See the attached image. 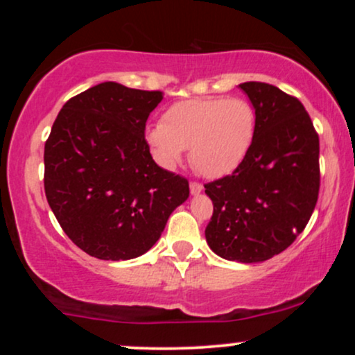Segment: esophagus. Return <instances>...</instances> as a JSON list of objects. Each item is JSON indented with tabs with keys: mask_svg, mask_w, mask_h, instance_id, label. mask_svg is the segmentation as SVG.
Returning <instances> with one entry per match:
<instances>
[{
	"mask_svg": "<svg viewBox=\"0 0 355 355\" xmlns=\"http://www.w3.org/2000/svg\"><path fill=\"white\" fill-rule=\"evenodd\" d=\"M202 190H203L202 183H198V182H190V193H191V195H198Z\"/></svg>",
	"mask_w": 355,
	"mask_h": 355,
	"instance_id": "obj_1",
	"label": "esophagus"
}]
</instances>
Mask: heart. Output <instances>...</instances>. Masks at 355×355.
Returning <instances> with one entry per match:
<instances>
[{
    "instance_id": "heart-1",
    "label": "heart",
    "mask_w": 355,
    "mask_h": 355,
    "mask_svg": "<svg viewBox=\"0 0 355 355\" xmlns=\"http://www.w3.org/2000/svg\"><path fill=\"white\" fill-rule=\"evenodd\" d=\"M255 137V110L243 98H202L175 103L162 125L150 130L148 144L158 164L173 168L183 148L202 175L222 178L242 165Z\"/></svg>"
}]
</instances>
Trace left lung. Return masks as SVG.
Masks as SVG:
<instances>
[{
	"label": "left lung",
	"mask_w": 355,
	"mask_h": 355,
	"mask_svg": "<svg viewBox=\"0 0 355 355\" xmlns=\"http://www.w3.org/2000/svg\"><path fill=\"white\" fill-rule=\"evenodd\" d=\"M255 108L250 152L234 173L205 183L215 254L243 263L284 252L311 220L320 187L319 135L295 96L274 85H240Z\"/></svg>",
	"instance_id": "1"
}]
</instances>
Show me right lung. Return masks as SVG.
Segmentation results:
<instances>
[{"label": "right lung", "instance_id": "obj_1", "mask_svg": "<svg viewBox=\"0 0 355 355\" xmlns=\"http://www.w3.org/2000/svg\"><path fill=\"white\" fill-rule=\"evenodd\" d=\"M162 92L105 81L63 105L44 144V193L64 234L101 260L144 255L189 180L155 164L145 140Z\"/></svg>", "mask_w": 355, "mask_h": 355}]
</instances>
